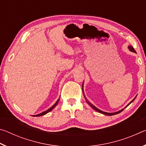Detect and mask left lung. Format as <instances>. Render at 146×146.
Returning <instances> with one entry per match:
<instances>
[{"label":"left lung","mask_w":146,"mask_h":146,"mask_svg":"<svg viewBox=\"0 0 146 146\" xmlns=\"http://www.w3.org/2000/svg\"><path fill=\"white\" fill-rule=\"evenodd\" d=\"M129 50L130 51H133V52H135V53H136V51H135V50L134 49V48H133V47L131 46H129ZM84 98H85V99H86V102H88V104L89 105H90L91 108H92L94 110H95V111H98V112H99V113H102V114H104V115H108V116H111V115H117V114H118V113H120V112H122V111L123 110V109H122V110H121L120 111H117V112H116V113H106V112H104V111H101V110H98V108H97L95 107V106H94L93 104H91L89 102V101L86 99V97L84 96ZM135 99V98H134V99H133V100H131L130 102V103L129 104H128L127 106H129L131 103V102H133V101H134V100ZM126 106V107H127Z\"/></svg>","instance_id":"left-lung-1"}]
</instances>
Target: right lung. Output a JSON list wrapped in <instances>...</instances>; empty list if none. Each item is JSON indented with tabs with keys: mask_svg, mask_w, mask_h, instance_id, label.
<instances>
[{
	"mask_svg": "<svg viewBox=\"0 0 146 146\" xmlns=\"http://www.w3.org/2000/svg\"><path fill=\"white\" fill-rule=\"evenodd\" d=\"M59 100H60V98H58V100L57 101H56V102H55V104H54L53 106H52V107H51L50 108H49V109H48V110H47V111H44V112H42V113H40V114H38V115H34V117H39V116H42V115H45V114H46V113H48V112H49V111H51V110H53V109L54 108H55V106H56V105H57V104L58 103V101H59Z\"/></svg>",
	"mask_w": 146,
	"mask_h": 146,
	"instance_id": "1",
	"label": "right lung"
}]
</instances>
